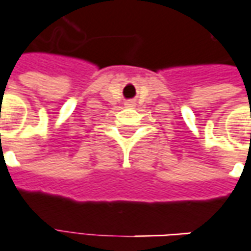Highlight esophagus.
<instances>
[{
  "label": "esophagus",
  "mask_w": 251,
  "mask_h": 251,
  "mask_svg": "<svg viewBox=\"0 0 251 251\" xmlns=\"http://www.w3.org/2000/svg\"><path fill=\"white\" fill-rule=\"evenodd\" d=\"M125 105H126V107H133L134 104H133V101H127V103H126Z\"/></svg>",
  "instance_id": "1"
}]
</instances>
